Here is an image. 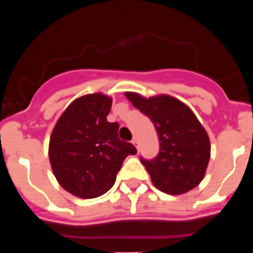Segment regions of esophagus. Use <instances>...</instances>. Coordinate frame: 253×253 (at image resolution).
<instances>
[{"label": "esophagus", "mask_w": 253, "mask_h": 253, "mask_svg": "<svg viewBox=\"0 0 253 253\" xmlns=\"http://www.w3.org/2000/svg\"><path fill=\"white\" fill-rule=\"evenodd\" d=\"M132 143H133V145H134V147L137 148V149H139V143H138V139H137V138H133V139H132Z\"/></svg>", "instance_id": "esophagus-1"}]
</instances>
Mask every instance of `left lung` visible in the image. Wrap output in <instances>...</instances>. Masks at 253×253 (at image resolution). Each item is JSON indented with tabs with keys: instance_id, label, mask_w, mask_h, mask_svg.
<instances>
[{
	"instance_id": "left-lung-1",
	"label": "left lung",
	"mask_w": 253,
	"mask_h": 253,
	"mask_svg": "<svg viewBox=\"0 0 253 253\" xmlns=\"http://www.w3.org/2000/svg\"><path fill=\"white\" fill-rule=\"evenodd\" d=\"M125 95L157 129L159 153L152 160L141 158L155 187L168 195H182L198 186L208 167L211 143L192 110L169 95L147 99L131 91Z\"/></svg>"
}]
</instances>
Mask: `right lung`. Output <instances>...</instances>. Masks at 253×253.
Returning a JSON list of instances; mask_svg holds the SVG:
<instances>
[{
  "label": "right lung",
  "instance_id": "add662e5",
  "mask_svg": "<svg viewBox=\"0 0 253 253\" xmlns=\"http://www.w3.org/2000/svg\"><path fill=\"white\" fill-rule=\"evenodd\" d=\"M112 99L88 94L68 105L56 122L48 145L58 183L79 198H95L114 186L127 155L137 149L119 138V124L109 122Z\"/></svg>",
  "mask_w": 253,
  "mask_h": 253
}]
</instances>
